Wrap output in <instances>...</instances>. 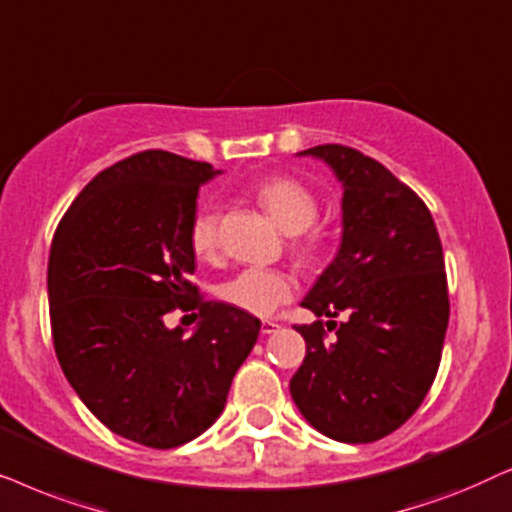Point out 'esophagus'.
<instances>
[{
  "label": "esophagus",
  "instance_id": "obj_1",
  "mask_svg": "<svg viewBox=\"0 0 512 512\" xmlns=\"http://www.w3.org/2000/svg\"><path fill=\"white\" fill-rule=\"evenodd\" d=\"M281 323H276V320H262V335H274V332L281 330Z\"/></svg>",
  "mask_w": 512,
  "mask_h": 512
}]
</instances>
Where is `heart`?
Instances as JSON below:
<instances>
[{"label": "heart", "mask_w": 512, "mask_h": 512, "mask_svg": "<svg viewBox=\"0 0 512 512\" xmlns=\"http://www.w3.org/2000/svg\"><path fill=\"white\" fill-rule=\"evenodd\" d=\"M255 201L283 231H290L288 248L302 264H316L325 255L330 234L320 224L318 196L292 175H269L252 187ZM189 250L196 260L220 257V217L215 208L196 210L187 229ZM297 278L281 267H248L220 285V299L250 316H271L295 297Z\"/></svg>", "instance_id": "obj_1"}]
</instances>
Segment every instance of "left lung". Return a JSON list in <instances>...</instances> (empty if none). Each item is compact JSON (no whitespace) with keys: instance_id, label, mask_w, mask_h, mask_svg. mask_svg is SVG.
<instances>
[{"instance_id":"8db88e82","label":"left lung","mask_w":512,"mask_h":512,"mask_svg":"<svg viewBox=\"0 0 512 512\" xmlns=\"http://www.w3.org/2000/svg\"><path fill=\"white\" fill-rule=\"evenodd\" d=\"M304 154L342 180L344 236L302 306L349 320L295 325L306 356L290 393L327 438L377 442L419 410L438 374L449 320L442 243L426 203L372 156L346 145Z\"/></svg>"}]
</instances>
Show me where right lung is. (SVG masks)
<instances>
[{
    "label": "right lung",
    "mask_w": 512,
    "mask_h": 512,
    "mask_svg": "<svg viewBox=\"0 0 512 512\" xmlns=\"http://www.w3.org/2000/svg\"><path fill=\"white\" fill-rule=\"evenodd\" d=\"M215 170L163 149L121 159L81 189L53 234L49 316L58 363L121 438L173 449L220 417L260 320L189 281L187 229ZM175 310L202 318L192 338ZM187 318V316H185Z\"/></svg>",
    "instance_id": "add662e5"
}]
</instances>
